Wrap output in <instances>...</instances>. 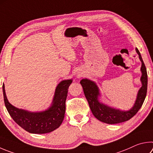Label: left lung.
<instances>
[{"label":"left lung","instance_id":"8db88e82","mask_svg":"<svg viewBox=\"0 0 153 153\" xmlns=\"http://www.w3.org/2000/svg\"><path fill=\"white\" fill-rule=\"evenodd\" d=\"M136 51L139 55V59L142 62V67H141L142 76L140 78L142 87L138 91L137 100L135 102L134 106L130 110L126 111V112L121 111L114 109L112 108L100 103L98 100V96L100 95L99 90L95 83L88 79H83L80 82L91 112L100 121L110 124L123 123L132 118L142 106L146 96L148 79H147L146 68L143 62L141 55L137 48H136Z\"/></svg>","mask_w":153,"mask_h":153}]
</instances>
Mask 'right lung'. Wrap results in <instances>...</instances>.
I'll return each mask as SVG.
<instances>
[{"label": "right lung", "mask_w": 153, "mask_h": 153, "mask_svg": "<svg viewBox=\"0 0 153 153\" xmlns=\"http://www.w3.org/2000/svg\"><path fill=\"white\" fill-rule=\"evenodd\" d=\"M71 83L72 79L61 82L55 89L51 106L48 110L35 113L18 109L11 105L7 98L3 84L2 91L5 106L13 120L26 131L33 134L52 132L59 127L64 118L68 90Z\"/></svg>", "instance_id": "obj_1"}]
</instances>
